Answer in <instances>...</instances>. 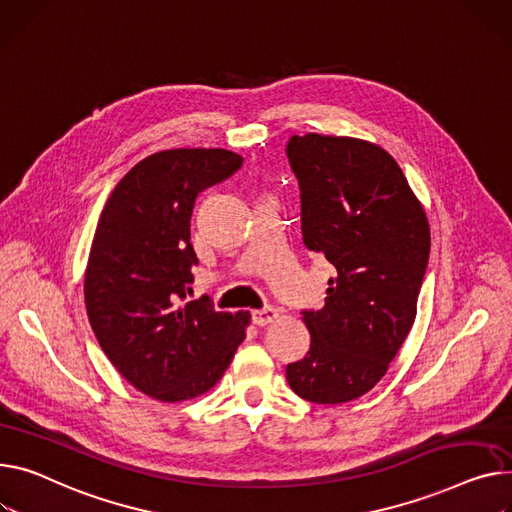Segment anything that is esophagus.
Returning <instances> with one entry per match:
<instances>
[{
	"mask_svg": "<svg viewBox=\"0 0 512 512\" xmlns=\"http://www.w3.org/2000/svg\"><path fill=\"white\" fill-rule=\"evenodd\" d=\"M276 319H278V311L271 309V306H265V309H259V311H253V313H251V321H253L257 327L274 323Z\"/></svg>",
	"mask_w": 512,
	"mask_h": 512,
	"instance_id": "34e87169",
	"label": "esophagus"
}]
</instances>
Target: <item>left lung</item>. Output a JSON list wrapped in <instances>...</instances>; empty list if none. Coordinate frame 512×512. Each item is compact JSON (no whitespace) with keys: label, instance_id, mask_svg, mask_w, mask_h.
<instances>
[{"label":"left lung","instance_id":"obj_1","mask_svg":"<svg viewBox=\"0 0 512 512\" xmlns=\"http://www.w3.org/2000/svg\"><path fill=\"white\" fill-rule=\"evenodd\" d=\"M302 241L337 271L325 306L302 311L311 348L286 366L292 391L346 403L377 385L416 321L430 255L426 214L399 164L379 146L292 135Z\"/></svg>","mask_w":512,"mask_h":512}]
</instances>
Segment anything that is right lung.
<instances>
[{
	"instance_id": "1",
	"label": "right lung",
	"mask_w": 512,
	"mask_h": 512,
	"mask_svg": "<svg viewBox=\"0 0 512 512\" xmlns=\"http://www.w3.org/2000/svg\"><path fill=\"white\" fill-rule=\"evenodd\" d=\"M243 158L220 148L156 152L117 183L100 214L84 298L102 352L146 395L173 403L210 391L245 339L249 311L191 294V218L201 191Z\"/></svg>"
}]
</instances>
